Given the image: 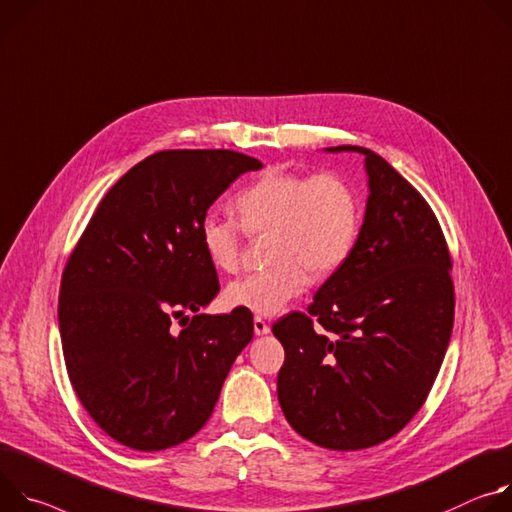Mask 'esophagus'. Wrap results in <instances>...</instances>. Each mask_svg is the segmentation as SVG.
<instances>
[{
    "label": "esophagus",
    "instance_id": "34e87169",
    "mask_svg": "<svg viewBox=\"0 0 512 512\" xmlns=\"http://www.w3.org/2000/svg\"><path fill=\"white\" fill-rule=\"evenodd\" d=\"M254 333L266 335V333H270V325L262 317H254Z\"/></svg>",
    "mask_w": 512,
    "mask_h": 512
}]
</instances>
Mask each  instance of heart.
<instances>
[{"label": "heart", "mask_w": 512, "mask_h": 512, "mask_svg": "<svg viewBox=\"0 0 512 512\" xmlns=\"http://www.w3.org/2000/svg\"><path fill=\"white\" fill-rule=\"evenodd\" d=\"M236 215L248 234L270 232L266 270L244 274L227 285L223 299L234 309L276 315L297 299L313 278L342 266L360 236L362 203L344 177H315L268 168L234 199ZM207 260L230 272L240 260V227L234 219L207 213L199 223Z\"/></svg>", "instance_id": "1"}]
</instances>
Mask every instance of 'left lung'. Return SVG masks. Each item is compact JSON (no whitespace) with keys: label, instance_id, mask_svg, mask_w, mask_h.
<instances>
[{"label":"left lung","instance_id":"1","mask_svg":"<svg viewBox=\"0 0 512 512\" xmlns=\"http://www.w3.org/2000/svg\"><path fill=\"white\" fill-rule=\"evenodd\" d=\"M323 150L364 156L366 211L309 315L272 325L285 348L276 390L299 435L352 451L399 433L425 403L453 327L451 258L431 207L392 164L362 146Z\"/></svg>","mask_w":512,"mask_h":512}]
</instances>
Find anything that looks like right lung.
Here are the masks:
<instances>
[{"instance_id":"obj_1","label":"right lung","mask_w":512,"mask_h":512,"mask_svg":"<svg viewBox=\"0 0 512 512\" xmlns=\"http://www.w3.org/2000/svg\"><path fill=\"white\" fill-rule=\"evenodd\" d=\"M260 168L234 150L156 152L109 189L67 262L59 329L69 378L122 445L158 451L193 437L250 344V311L199 313L219 293L199 223ZM175 318L184 319L179 332Z\"/></svg>"}]
</instances>
